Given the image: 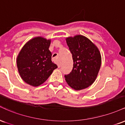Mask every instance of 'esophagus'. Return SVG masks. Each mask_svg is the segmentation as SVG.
<instances>
[{
    "label": "esophagus",
    "instance_id": "1",
    "mask_svg": "<svg viewBox=\"0 0 125 125\" xmlns=\"http://www.w3.org/2000/svg\"><path fill=\"white\" fill-rule=\"evenodd\" d=\"M57 64H58V67H60L61 66V62L60 60H59V61H58V63H57Z\"/></svg>",
    "mask_w": 125,
    "mask_h": 125
}]
</instances>
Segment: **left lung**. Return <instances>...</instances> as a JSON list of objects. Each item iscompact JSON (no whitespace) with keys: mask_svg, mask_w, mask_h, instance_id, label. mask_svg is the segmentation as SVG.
<instances>
[{"mask_svg":"<svg viewBox=\"0 0 125 125\" xmlns=\"http://www.w3.org/2000/svg\"><path fill=\"white\" fill-rule=\"evenodd\" d=\"M72 54L73 66L69 74L64 75L67 83L73 89L80 90L94 83L101 66L102 58L96 46L81 35L66 38Z\"/></svg>","mask_w":125,"mask_h":125,"instance_id":"8db88e82","label":"left lung"}]
</instances>
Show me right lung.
Listing matches in <instances>:
<instances>
[{
    "instance_id": "1",
    "label": "right lung",
    "mask_w": 125,
    "mask_h": 125,
    "mask_svg": "<svg viewBox=\"0 0 125 125\" xmlns=\"http://www.w3.org/2000/svg\"><path fill=\"white\" fill-rule=\"evenodd\" d=\"M51 40L41 36L29 40L19 53L17 67L24 82L38 86L46 81L58 66L52 62L49 50Z\"/></svg>"
}]
</instances>
